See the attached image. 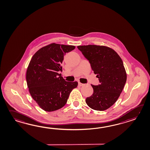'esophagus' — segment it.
Segmentation results:
<instances>
[{"label":"esophagus","mask_w":150,"mask_h":150,"mask_svg":"<svg viewBox=\"0 0 150 150\" xmlns=\"http://www.w3.org/2000/svg\"><path fill=\"white\" fill-rule=\"evenodd\" d=\"M83 85H84V84H83V83H80V82H79V87H81V86H83Z\"/></svg>","instance_id":"1"}]
</instances>
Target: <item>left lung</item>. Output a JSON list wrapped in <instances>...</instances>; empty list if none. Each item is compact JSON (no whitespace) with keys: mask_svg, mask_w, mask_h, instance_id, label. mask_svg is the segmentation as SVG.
<instances>
[{"mask_svg":"<svg viewBox=\"0 0 150 150\" xmlns=\"http://www.w3.org/2000/svg\"><path fill=\"white\" fill-rule=\"evenodd\" d=\"M77 48L89 60L100 82L98 86L91 84L93 93L87 97L86 102L93 110H107L118 100L127 81L123 61L109 47L89 45L79 46Z\"/></svg>","mask_w":150,"mask_h":150,"instance_id":"left-lung-1","label":"left lung"}]
</instances>
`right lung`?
I'll use <instances>...</instances> for the list:
<instances>
[{
    "mask_svg": "<svg viewBox=\"0 0 150 150\" xmlns=\"http://www.w3.org/2000/svg\"><path fill=\"white\" fill-rule=\"evenodd\" d=\"M71 45L52 43L41 48L32 57L26 71L27 84L31 96L45 111L60 109L66 104L78 83L64 80L61 70L64 55L75 49Z\"/></svg>",
    "mask_w": 150,
    "mask_h": 150,
    "instance_id": "1",
    "label": "right lung"
}]
</instances>
